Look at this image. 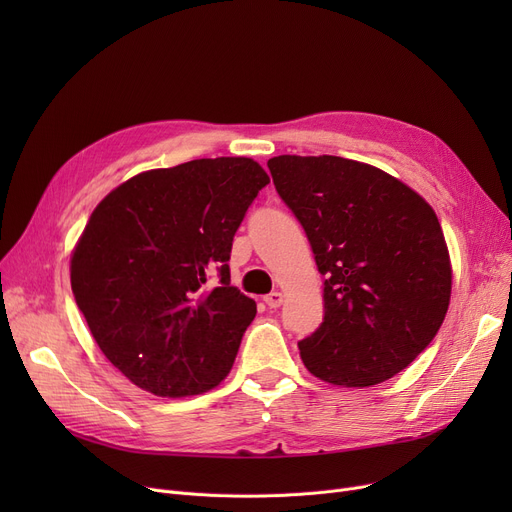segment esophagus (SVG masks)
<instances>
[{"mask_svg":"<svg viewBox=\"0 0 512 512\" xmlns=\"http://www.w3.org/2000/svg\"><path fill=\"white\" fill-rule=\"evenodd\" d=\"M263 301H265V305L270 307V309H278V307L284 303V294L276 290V292H270V294H267V297H265Z\"/></svg>","mask_w":512,"mask_h":512,"instance_id":"1","label":"esophagus"}]
</instances>
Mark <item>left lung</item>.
Listing matches in <instances>:
<instances>
[{
	"mask_svg": "<svg viewBox=\"0 0 512 512\" xmlns=\"http://www.w3.org/2000/svg\"><path fill=\"white\" fill-rule=\"evenodd\" d=\"M324 280V321L299 351L334 386L390 380L434 340L452 270L434 209L390 174L336 155L267 161Z\"/></svg>",
	"mask_w": 512,
	"mask_h": 512,
	"instance_id": "8db88e82",
	"label": "left lung"
}]
</instances>
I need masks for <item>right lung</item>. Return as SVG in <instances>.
I'll list each match as a JSON object with an SVG mask.
<instances>
[{
	"label": "right lung",
	"mask_w": 512,
	"mask_h": 512,
	"mask_svg": "<svg viewBox=\"0 0 512 512\" xmlns=\"http://www.w3.org/2000/svg\"><path fill=\"white\" fill-rule=\"evenodd\" d=\"M270 184L249 157L193 159L120 184L91 213L70 261L101 353L155 396L218 386L257 305L230 286L232 240Z\"/></svg>",
	"instance_id": "obj_1"
}]
</instances>
